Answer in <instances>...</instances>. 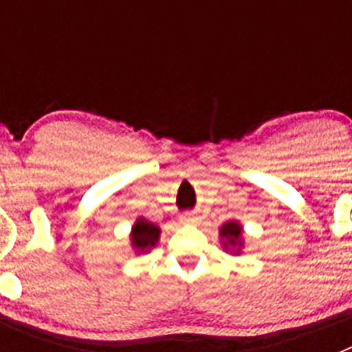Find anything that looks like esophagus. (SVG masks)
I'll return each mask as SVG.
<instances>
[{
	"label": "esophagus",
	"mask_w": 352,
	"mask_h": 352,
	"mask_svg": "<svg viewBox=\"0 0 352 352\" xmlns=\"http://www.w3.org/2000/svg\"><path fill=\"white\" fill-rule=\"evenodd\" d=\"M182 223H185V226H194V223H197V217H194V214H190V213H185L182 217Z\"/></svg>",
	"instance_id": "1"
}]
</instances>
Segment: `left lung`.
Wrapping results in <instances>:
<instances>
[{
	"label": "left lung",
	"mask_w": 352,
	"mask_h": 352,
	"mask_svg": "<svg viewBox=\"0 0 352 352\" xmlns=\"http://www.w3.org/2000/svg\"><path fill=\"white\" fill-rule=\"evenodd\" d=\"M219 234L223 250L232 254V256H241L245 247V238L243 226L238 220H229V222L222 223L219 229Z\"/></svg>",
	"instance_id": "1"
}]
</instances>
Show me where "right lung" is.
Masks as SVG:
<instances>
[{
    "instance_id": "obj_1",
    "label": "right lung",
    "mask_w": 352,
    "mask_h": 352,
    "mask_svg": "<svg viewBox=\"0 0 352 352\" xmlns=\"http://www.w3.org/2000/svg\"><path fill=\"white\" fill-rule=\"evenodd\" d=\"M158 239H160V227L157 223L149 222L144 217H139L133 222L132 231H130V245L138 256L148 254L151 248L157 247Z\"/></svg>"
}]
</instances>
